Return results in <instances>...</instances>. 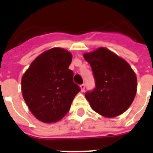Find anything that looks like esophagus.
Segmentation results:
<instances>
[{"mask_svg": "<svg viewBox=\"0 0 153 153\" xmlns=\"http://www.w3.org/2000/svg\"><path fill=\"white\" fill-rule=\"evenodd\" d=\"M80 88H81V91H82V92H83V91L85 90V84H84V83L81 84V85H80Z\"/></svg>", "mask_w": 153, "mask_h": 153, "instance_id": "esophagus-1", "label": "esophagus"}]
</instances>
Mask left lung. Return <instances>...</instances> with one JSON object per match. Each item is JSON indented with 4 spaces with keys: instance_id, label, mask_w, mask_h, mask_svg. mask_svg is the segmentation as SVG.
I'll use <instances>...</instances> for the list:
<instances>
[{
    "instance_id": "left-lung-1",
    "label": "left lung",
    "mask_w": 153,
    "mask_h": 153,
    "mask_svg": "<svg viewBox=\"0 0 153 153\" xmlns=\"http://www.w3.org/2000/svg\"><path fill=\"white\" fill-rule=\"evenodd\" d=\"M92 67L95 88L85 93L93 111L107 118L124 113L137 92V77L130 65L106 48L83 54Z\"/></svg>"
}]
</instances>
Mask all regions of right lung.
Segmentation results:
<instances>
[{
    "label": "right lung",
    "instance_id": "1",
    "mask_svg": "<svg viewBox=\"0 0 153 153\" xmlns=\"http://www.w3.org/2000/svg\"><path fill=\"white\" fill-rule=\"evenodd\" d=\"M72 55L55 47L35 59L21 80L23 97L36 118L52 123L70 111L80 88L74 83V72L69 69Z\"/></svg>",
    "mask_w": 153,
    "mask_h": 153
}]
</instances>
